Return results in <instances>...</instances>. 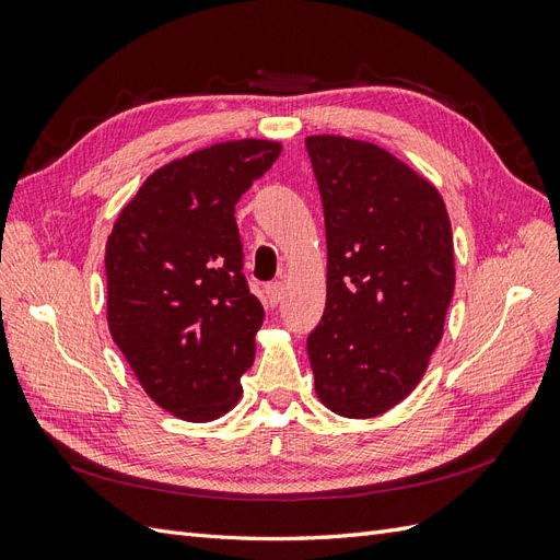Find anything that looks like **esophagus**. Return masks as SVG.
<instances>
[{
  "instance_id": "obj_1",
  "label": "esophagus",
  "mask_w": 560,
  "mask_h": 560,
  "mask_svg": "<svg viewBox=\"0 0 560 560\" xmlns=\"http://www.w3.org/2000/svg\"><path fill=\"white\" fill-rule=\"evenodd\" d=\"M282 296H284V284L282 282H268L266 284V301L270 303V306H278Z\"/></svg>"
}]
</instances>
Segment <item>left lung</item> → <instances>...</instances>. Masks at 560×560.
<instances>
[{
    "instance_id": "left-lung-1",
    "label": "left lung",
    "mask_w": 560,
    "mask_h": 560,
    "mask_svg": "<svg viewBox=\"0 0 560 560\" xmlns=\"http://www.w3.org/2000/svg\"><path fill=\"white\" fill-rule=\"evenodd\" d=\"M327 229V306L308 336L315 393L374 418L413 393L444 336L455 287L442 196L389 151L306 138Z\"/></svg>"
}]
</instances>
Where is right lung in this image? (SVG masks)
<instances>
[{"label":"right lung","instance_id":"right-lung-1","mask_svg":"<svg viewBox=\"0 0 560 560\" xmlns=\"http://www.w3.org/2000/svg\"><path fill=\"white\" fill-rule=\"evenodd\" d=\"M280 151L231 140L159 167L107 238L109 334L144 393L182 420L241 399L264 308L243 276L235 202Z\"/></svg>","mask_w":560,"mask_h":560}]
</instances>
